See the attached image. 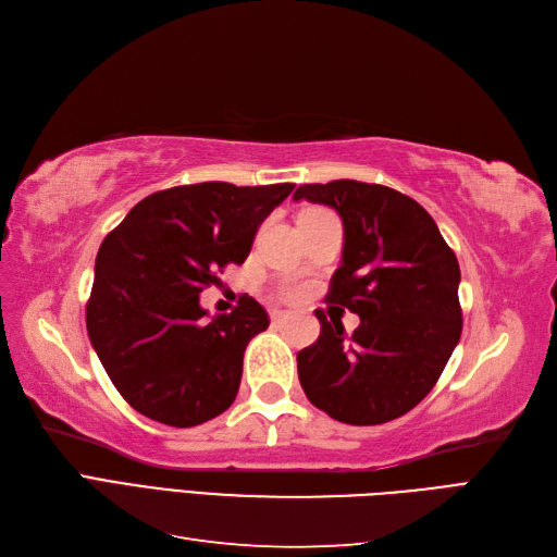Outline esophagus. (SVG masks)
Listing matches in <instances>:
<instances>
[{"mask_svg": "<svg viewBox=\"0 0 557 557\" xmlns=\"http://www.w3.org/2000/svg\"><path fill=\"white\" fill-rule=\"evenodd\" d=\"M285 318H288V313H285V311H278V309L272 311V323H283Z\"/></svg>", "mask_w": 557, "mask_h": 557, "instance_id": "esophagus-1", "label": "esophagus"}]
</instances>
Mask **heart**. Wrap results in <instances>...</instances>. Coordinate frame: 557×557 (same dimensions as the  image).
Masks as SVG:
<instances>
[{
  "instance_id": "1",
  "label": "heart",
  "mask_w": 557,
  "mask_h": 557,
  "mask_svg": "<svg viewBox=\"0 0 557 557\" xmlns=\"http://www.w3.org/2000/svg\"><path fill=\"white\" fill-rule=\"evenodd\" d=\"M301 293H305V288H301V285H297V283H285L281 288V297H285V299H295Z\"/></svg>"
}]
</instances>
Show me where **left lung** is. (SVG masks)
Here are the masks:
<instances>
[{"instance_id": "1", "label": "left lung", "mask_w": 557, "mask_h": 557, "mask_svg": "<svg viewBox=\"0 0 557 557\" xmlns=\"http://www.w3.org/2000/svg\"><path fill=\"white\" fill-rule=\"evenodd\" d=\"M295 201L332 207L344 223L342 267L327 301L360 315L320 320L297 352L299 383L313 407L348 425H381L411 411L440 381L460 342V264L416 199L362 181L299 185Z\"/></svg>"}]
</instances>
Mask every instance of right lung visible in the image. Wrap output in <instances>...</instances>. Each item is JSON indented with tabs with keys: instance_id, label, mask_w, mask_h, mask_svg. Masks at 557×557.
Segmentation results:
<instances>
[{
	"instance_id": "obj_1",
	"label": "right lung",
	"mask_w": 557,
	"mask_h": 557,
	"mask_svg": "<svg viewBox=\"0 0 557 557\" xmlns=\"http://www.w3.org/2000/svg\"><path fill=\"white\" fill-rule=\"evenodd\" d=\"M295 183L209 181L141 199L107 234L86 309L90 344L132 409L172 428L221 416L237 397L244 350L269 315L244 295L205 320L199 293L242 264Z\"/></svg>"
}]
</instances>
